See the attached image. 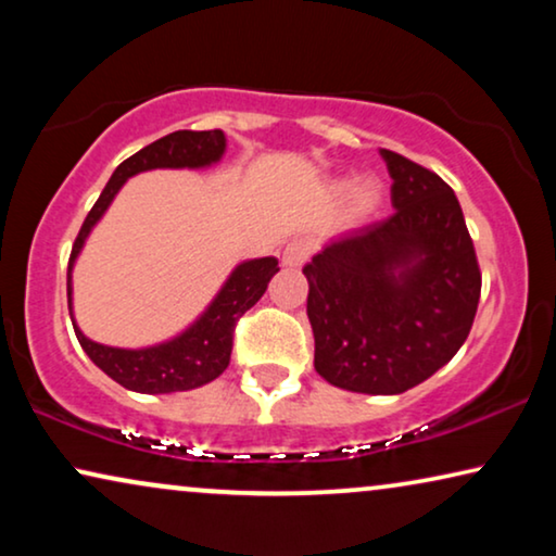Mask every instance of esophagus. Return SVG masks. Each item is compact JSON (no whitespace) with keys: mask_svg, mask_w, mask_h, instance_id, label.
<instances>
[{"mask_svg":"<svg viewBox=\"0 0 556 556\" xmlns=\"http://www.w3.org/2000/svg\"><path fill=\"white\" fill-rule=\"evenodd\" d=\"M308 242L306 240H291L283 250V255H280V263L286 265V268H301L303 263L308 261Z\"/></svg>","mask_w":556,"mask_h":556,"instance_id":"esophagus-1","label":"esophagus"}]
</instances>
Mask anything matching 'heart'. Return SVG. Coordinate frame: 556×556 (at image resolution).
I'll list each match as a JSON object with an SVG mask.
<instances>
[{"label":"heart","mask_w":556,"mask_h":556,"mask_svg":"<svg viewBox=\"0 0 556 556\" xmlns=\"http://www.w3.org/2000/svg\"><path fill=\"white\" fill-rule=\"evenodd\" d=\"M354 202L359 204L362 210H371L377 202V187L371 181H362V185L354 187Z\"/></svg>","instance_id":"obj_1"}]
</instances>
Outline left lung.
I'll return each mask as SVG.
<instances>
[{
    "mask_svg": "<svg viewBox=\"0 0 556 556\" xmlns=\"http://www.w3.org/2000/svg\"><path fill=\"white\" fill-rule=\"evenodd\" d=\"M394 212L329 240L303 268L314 367L362 394H400L453 359L481 299L458 197L435 172L390 149Z\"/></svg>",
    "mask_w": 556,
    "mask_h": 556,
    "instance_id": "obj_1",
    "label": "left lung"
}]
</instances>
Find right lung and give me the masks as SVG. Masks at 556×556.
I'll return each mask as SVG.
<instances>
[{"label":"right lung","instance_id":"right-lung-1","mask_svg":"<svg viewBox=\"0 0 556 556\" xmlns=\"http://www.w3.org/2000/svg\"><path fill=\"white\" fill-rule=\"evenodd\" d=\"M227 139L225 134L215 131H174L159 139L134 156H128L118 169L113 172L109 185L98 197L93 210L88 212L78 238H75L71 263H67V308L73 318V265L78 261L83 245H86L90 230H93L103 212L109 210L113 197L126 185L128 177L151 169H204V166L217 164L225 154ZM276 257H255V261L240 263L230 273L225 286L212 299L207 311L197 321L162 344L143 349H118L105 346L88 339L78 329L73 318L75 337H78L83 352L98 369H103L113 382L131 392L141 394H169L194 390L217 379L230 364L232 354V333L238 318L253 308L268 288L270 278L276 276Z\"/></svg>","mask_w":556,"mask_h":556}]
</instances>
